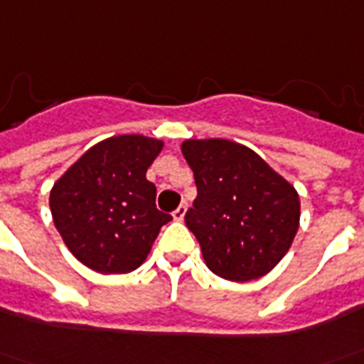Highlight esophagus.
<instances>
[{"instance_id": "obj_1", "label": "esophagus", "mask_w": 364, "mask_h": 364, "mask_svg": "<svg viewBox=\"0 0 364 364\" xmlns=\"http://www.w3.org/2000/svg\"><path fill=\"white\" fill-rule=\"evenodd\" d=\"M185 213H187V207H185V205H179V207L173 210V218L175 220H183V218H185Z\"/></svg>"}]
</instances>
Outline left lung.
I'll return each instance as SVG.
<instances>
[{
  "instance_id": "8db88e82",
  "label": "left lung",
  "mask_w": 364,
  "mask_h": 364,
  "mask_svg": "<svg viewBox=\"0 0 364 364\" xmlns=\"http://www.w3.org/2000/svg\"><path fill=\"white\" fill-rule=\"evenodd\" d=\"M181 151L197 199L185 215L208 270L232 282L262 278L299 228V195L250 147L230 139H187Z\"/></svg>"
}]
</instances>
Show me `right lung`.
<instances>
[{
    "mask_svg": "<svg viewBox=\"0 0 364 364\" xmlns=\"http://www.w3.org/2000/svg\"><path fill=\"white\" fill-rule=\"evenodd\" d=\"M164 147L139 134L92 146L50 189L53 223L76 260L100 274L139 268L159 228L171 220L156 207L147 167Z\"/></svg>",
    "mask_w": 364,
    "mask_h": 364,
    "instance_id": "right-lung-1",
    "label": "right lung"
}]
</instances>
